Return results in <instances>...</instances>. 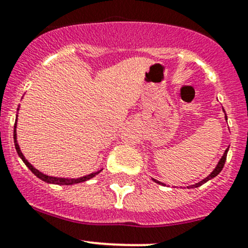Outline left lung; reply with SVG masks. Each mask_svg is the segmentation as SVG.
Listing matches in <instances>:
<instances>
[{"label": "left lung", "instance_id": "obj_1", "mask_svg": "<svg viewBox=\"0 0 248 248\" xmlns=\"http://www.w3.org/2000/svg\"><path fill=\"white\" fill-rule=\"evenodd\" d=\"M222 110H223V108H222ZM223 112H225V110H223ZM225 118H226V121H227V116H226V113H225ZM227 153H228V148L226 149V150H225V153H223V155H222V157H221V158H220V161H219V163H217V166L215 167V169L213 170L212 172H210V174L208 175V176H207L206 178H203V180H202V181H200L199 183H195V185H193V186H189L188 188H198V187H200V186H202V185H203V183H206L207 181L212 180V178H214L215 176H217V175L220 174V171H221V170H222L223 166H225L226 157H227ZM153 180L155 181V182L159 183V185H164V183L159 182V181H156L155 178H153Z\"/></svg>", "mask_w": 248, "mask_h": 248}]
</instances>
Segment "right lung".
<instances>
[{
  "label": "right lung",
  "instance_id": "right-lung-1",
  "mask_svg": "<svg viewBox=\"0 0 248 248\" xmlns=\"http://www.w3.org/2000/svg\"><path fill=\"white\" fill-rule=\"evenodd\" d=\"M18 110V108H17ZM16 122H17V116H16V119H15V125H14V143H15V149H16L17 151V155L20 156V158L22 159L23 163L26 164L29 168V170H31V172H33L34 175H35L36 177H39L40 180L45 181V182L47 183H52V185H60V186H70V185H76V183H80V182H85V181L90 180V178L94 177L95 175H98L100 172L99 171H95V172H92V174L90 175H86V176H82V177H78V178H65V177H53V176H48V175L46 174H42L41 171H39L38 169H35L33 166H31V163L27 161V159L25 158V156H23V154L21 153L20 150V146H18V143L16 140Z\"/></svg>",
  "mask_w": 248,
  "mask_h": 248
}]
</instances>
